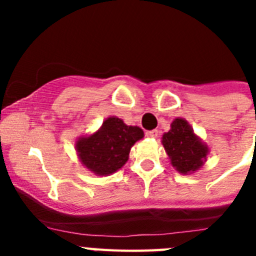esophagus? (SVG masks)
<instances>
[{
	"mask_svg": "<svg viewBox=\"0 0 256 256\" xmlns=\"http://www.w3.org/2000/svg\"><path fill=\"white\" fill-rule=\"evenodd\" d=\"M156 136H158V130H148V132H146V137H148V138H155Z\"/></svg>",
	"mask_w": 256,
	"mask_h": 256,
	"instance_id": "34e87169",
	"label": "esophagus"
}]
</instances>
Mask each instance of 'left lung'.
I'll use <instances>...</instances> for the list:
<instances>
[{"label":"left lung","instance_id":"left-lung-1","mask_svg":"<svg viewBox=\"0 0 256 256\" xmlns=\"http://www.w3.org/2000/svg\"><path fill=\"white\" fill-rule=\"evenodd\" d=\"M162 142L170 164L180 173H194L206 162L209 148L182 118L174 119L170 130L162 134Z\"/></svg>","mask_w":256,"mask_h":256}]
</instances>
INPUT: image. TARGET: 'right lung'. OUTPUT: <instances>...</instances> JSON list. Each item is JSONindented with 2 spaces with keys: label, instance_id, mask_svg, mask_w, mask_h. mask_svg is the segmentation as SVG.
Instances as JSON below:
<instances>
[{
  "label": "right lung",
  "instance_id": "obj_1",
  "mask_svg": "<svg viewBox=\"0 0 256 256\" xmlns=\"http://www.w3.org/2000/svg\"><path fill=\"white\" fill-rule=\"evenodd\" d=\"M144 137L140 126H126L116 116L108 118L94 134L76 142L79 160L97 176L115 173L128 160L133 144Z\"/></svg>",
  "mask_w": 256,
  "mask_h": 256
}]
</instances>
